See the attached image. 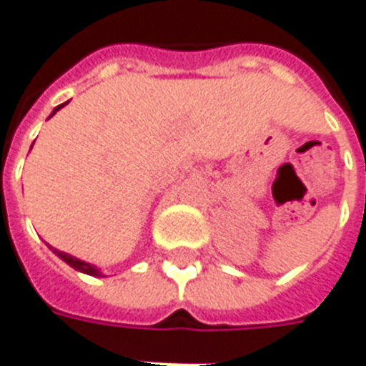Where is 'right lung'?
Masks as SVG:
<instances>
[{"instance_id": "add662e5", "label": "right lung", "mask_w": 366, "mask_h": 366, "mask_svg": "<svg viewBox=\"0 0 366 366\" xmlns=\"http://www.w3.org/2000/svg\"><path fill=\"white\" fill-rule=\"evenodd\" d=\"M66 104H69V102H64V104L56 106V108H54L53 112H51V116H49V118H53L54 114L59 112V110H61V108H63V106H66ZM46 246H49V244H46ZM49 248H51V250H53V252L56 254V256H59L61 260L66 262V264H69L71 268H74V270L82 272V274H88V276H98V278L102 276V272L98 270V268H96L94 264H88V262H84V260H79V258H74V256H71V254H66V252H61V250H56V248H53V246H49Z\"/></svg>"}]
</instances>
